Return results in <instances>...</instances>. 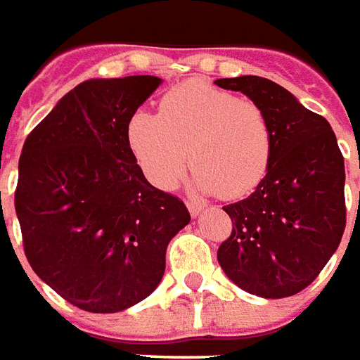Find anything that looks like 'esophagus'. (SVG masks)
Listing matches in <instances>:
<instances>
[{"label":"esophagus","instance_id":"obj_1","mask_svg":"<svg viewBox=\"0 0 360 360\" xmlns=\"http://www.w3.org/2000/svg\"><path fill=\"white\" fill-rule=\"evenodd\" d=\"M188 211H190V215L198 217L203 211V205L201 203H195V201H188Z\"/></svg>","mask_w":360,"mask_h":360}]
</instances>
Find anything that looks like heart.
<instances>
[{"instance_id": "obj_1", "label": "heart", "mask_w": 360, "mask_h": 360, "mask_svg": "<svg viewBox=\"0 0 360 360\" xmlns=\"http://www.w3.org/2000/svg\"><path fill=\"white\" fill-rule=\"evenodd\" d=\"M127 141L147 180L174 190L192 162L195 186L236 200L256 188L274 157V127L254 101L186 81L160 98V112L135 110Z\"/></svg>"}]
</instances>
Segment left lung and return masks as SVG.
Masks as SVG:
<instances>
[{
	"label": "left lung",
	"instance_id": "obj_1",
	"mask_svg": "<svg viewBox=\"0 0 360 360\" xmlns=\"http://www.w3.org/2000/svg\"><path fill=\"white\" fill-rule=\"evenodd\" d=\"M215 85L246 94L274 127L264 180L246 200L223 207L233 233L217 259L250 295L292 297L320 275L345 231V165L338 139L328 120L269 79L242 75Z\"/></svg>",
	"mask_w": 360,
	"mask_h": 360
}]
</instances>
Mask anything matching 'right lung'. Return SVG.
Here are the masks:
<instances>
[{
	"instance_id": "right-lung-1",
	"label": "right lung",
	"mask_w": 360,
	"mask_h": 360,
	"mask_svg": "<svg viewBox=\"0 0 360 360\" xmlns=\"http://www.w3.org/2000/svg\"><path fill=\"white\" fill-rule=\"evenodd\" d=\"M153 75L91 79L22 145L15 211L34 274L73 307L108 314L157 289L167 246L190 223L184 201L145 180L127 122Z\"/></svg>"
}]
</instances>
